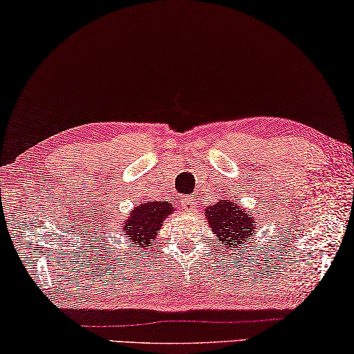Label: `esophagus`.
<instances>
[{"label": "esophagus", "instance_id": "34e87169", "mask_svg": "<svg viewBox=\"0 0 354 354\" xmlns=\"http://www.w3.org/2000/svg\"><path fill=\"white\" fill-rule=\"evenodd\" d=\"M180 202L185 212H193L196 210V205H198V202H196L194 198H191V196H183V199Z\"/></svg>", "mask_w": 354, "mask_h": 354}]
</instances>
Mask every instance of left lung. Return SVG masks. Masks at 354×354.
Listing matches in <instances>:
<instances>
[{"label": "left lung", "mask_w": 354, "mask_h": 354, "mask_svg": "<svg viewBox=\"0 0 354 354\" xmlns=\"http://www.w3.org/2000/svg\"><path fill=\"white\" fill-rule=\"evenodd\" d=\"M205 216L208 227L218 235V248L234 249V248H248L249 239L254 229L257 227L254 223L251 213H246L240 207V201H223L219 199L218 204L205 208ZM245 251V249H240Z\"/></svg>", "instance_id": "1"}]
</instances>
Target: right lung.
I'll return each instance as SVG.
<instances>
[{"instance_id": "1", "label": "right lung", "mask_w": 354, "mask_h": 354, "mask_svg": "<svg viewBox=\"0 0 354 354\" xmlns=\"http://www.w3.org/2000/svg\"><path fill=\"white\" fill-rule=\"evenodd\" d=\"M172 204L167 201L144 202L135 207L130 216L120 224L124 235L130 241L139 245V248H147L153 245L155 236L160 232L165 218L171 215Z\"/></svg>"}]
</instances>
